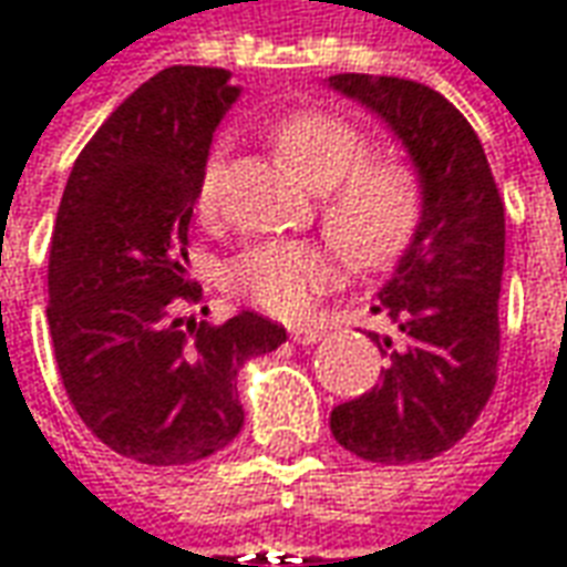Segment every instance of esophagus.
<instances>
[{"label": "esophagus", "instance_id": "1", "mask_svg": "<svg viewBox=\"0 0 567 567\" xmlns=\"http://www.w3.org/2000/svg\"><path fill=\"white\" fill-rule=\"evenodd\" d=\"M290 339L299 342V346H315L323 339V327H311V323H299V327H290Z\"/></svg>", "mask_w": 567, "mask_h": 567}]
</instances>
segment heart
<instances>
[{"mask_svg": "<svg viewBox=\"0 0 567 567\" xmlns=\"http://www.w3.org/2000/svg\"><path fill=\"white\" fill-rule=\"evenodd\" d=\"M271 144L308 187L321 190V218L333 244L354 265H382L416 231L423 194L408 166L367 163L358 128L333 113H292L271 128ZM221 147L206 159L197 187L200 213H213L221 194ZM336 277L330 249L311 240H265L244 249L225 268V287L277 318L311 308Z\"/></svg>", "mask_w": 567, "mask_h": 567, "instance_id": "1", "label": "heart"}]
</instances>
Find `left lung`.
Wrapping results in <instances>:
<instances>
[{
  "mask_svg": "<svg viewBox=\"0 0 567 567\" xmlns=\"http://www.w3.org/2000/svg\"><path fill=\"white\" fill-rule=\"evenodd\" d=\"M327 85L389 126L416 172L423 209L373 315L389 358L382 382L330 413L333 439L361 460L401 466L451 451L497 382L506 218L485 147L466 116L423 82L336 73Z\"/></svg>",
  "mask_w": 567,
  "mask_h": 567,
  "instance_id": "8db88e82",
  "label": "left lung"
}]
</instances>
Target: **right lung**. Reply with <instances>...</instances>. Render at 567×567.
<instances>
[{
  "label": "right lung",
  "instance_id": "obj_1",
  "mask_svg": "<svg viewBox=\"0 0 567 567\" xmlns=\"http://www.w3.org/2000/svg\"><path fill=\"white\" fill-rule=\"evenodd\" d=\"M237 97L228 70H159L82 147L54 221L45 318L58 373L92 435L147 466L231 444L244 425L237 370L287 342L256 311L218 327L178 315L200 302L187 225Z\"/></svg>",
  "mask_w": 567,
  "mask_h": 567
}]
</instances>
